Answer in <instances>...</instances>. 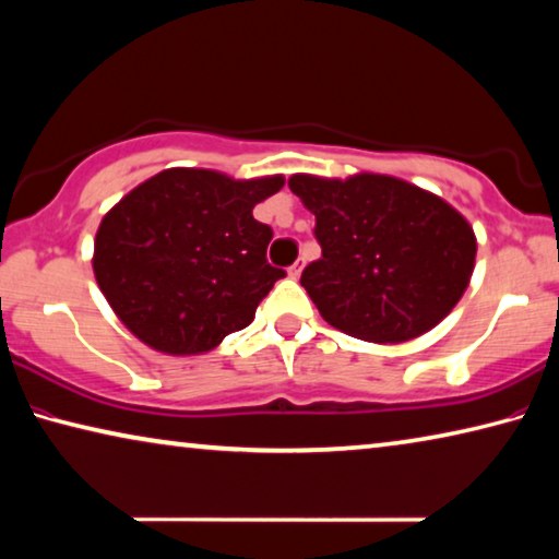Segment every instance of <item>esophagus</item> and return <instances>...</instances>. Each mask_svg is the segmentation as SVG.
Instances as JSON below:
<instances>
[{
    "mask_svg": "<svg viewBox=\"0 0 559 559\" xmlns=\"http://www.w3.org/2000/svg\"><path fill=\"white\" fill-rule=\"evenodd\" d=\"M304 265H306V263H304V259L296 261V263L290 265V269H288V276H290V278H298V276H300V271H304Z\"/></svg>",
    "mask_w": 559,
    "mask_h": 559,
    "instance_id": "obj_1",
    "label": "esophagus"
}]
</instances>
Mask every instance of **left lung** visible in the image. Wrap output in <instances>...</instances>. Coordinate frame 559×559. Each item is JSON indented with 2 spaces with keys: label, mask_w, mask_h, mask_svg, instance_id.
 Listing matches in <instances>:
<instances>
[{
  "label": "left lung",
  "mask_w": 559,
  "mask_h": 559,
  "mask_svg": "<svg viewBox=\"0 0 559 559\" xmlns=\"http://www.w3.org/2000/svg\"><path fill=\"white\" fill-rule=\"evenodd\" d=\"M288 186L316 216L323 255L300 286L325 323L368 343H405L463 298L477 241L448 201L385 174H294Z\"/></svg>",
  "instance_id": "1"
}]
</instances>
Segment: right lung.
<instances>
[{"mask_svg":"<svg viewBox=\"0 0 559 559\" xmlns=\"http://www.w3.org/2000/svg\"><path fill=\"white\" fill-rule=\"evenodd\" d=\"M283 183L166 168L131 189L102 218L92 259L119 321L166 356L209 353L251 323L286 276L265 261L273 231L253 218Z\"/></svg>","mask_w":559,"mask_h":559,"instance_id":"obj_1","label":"right lung"}]
</instances>
